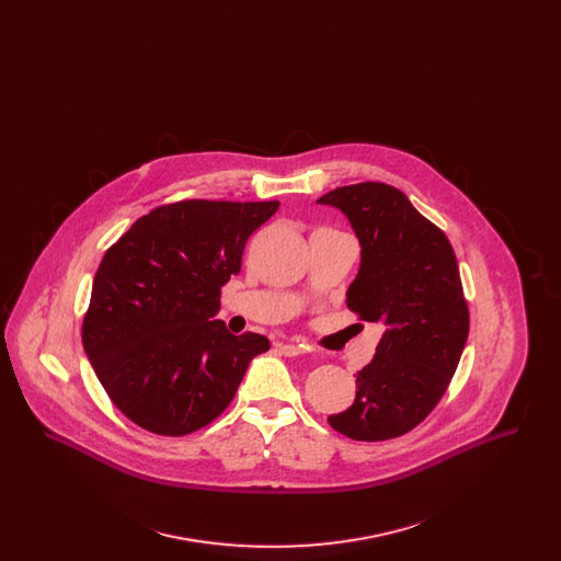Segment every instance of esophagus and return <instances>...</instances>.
Wrapping results in <instances>:
<instances>
[{"label":"esophagus","instance_id":"obj_1","mask_svg":"<svg viewBox=\"0 0 561 561\" xmlns=\"http://www.w3.org/2000/svg\"><path fill=\"white\" fill-rule=\"evenodd\" d=\"M279 351H282L286 357H298V355L307 353L305 348L298 347V345H279Z\"/></svg>","mask_w":561,"mask_h":561}]
</instances>
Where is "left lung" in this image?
<instances>
[{"label":"left lung","mask_w":561,"mask_h":561,"mask_svg":"<svg viewBox=\"0 0 561 561\" xmlns=\"http://www.w3.org/2000/svg\"><path fill=\"white\" fill-rule=\"evenodd\" d=\"M345 214L362 245L347 307L382 325L355 401L328 423L357 442H385L423 423L453 380L469 336V307L446 233L385 183L318 199Z\"/></svg>","instance_id":"8db88e82"}]
</instances>
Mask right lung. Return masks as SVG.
Masks as SVG:
<instances>
[{"mask_svg": "<svg viewBox=\"0 0 561 561\" xmlns=\"http://www.w3.org/2000/svg\"><path fill=\"white\" fill-rule=\"evenodd\" d=\"M279 202L185 199L140 216L94 275L81 325L111 401L138 427L181 437L231 403L268 339L214 316L248 238Z\"/></svg>", "mask_w": 561, "mask_h": 561, "instance_id": "right-lung-1", "label": "right lung"}]
</instances>
